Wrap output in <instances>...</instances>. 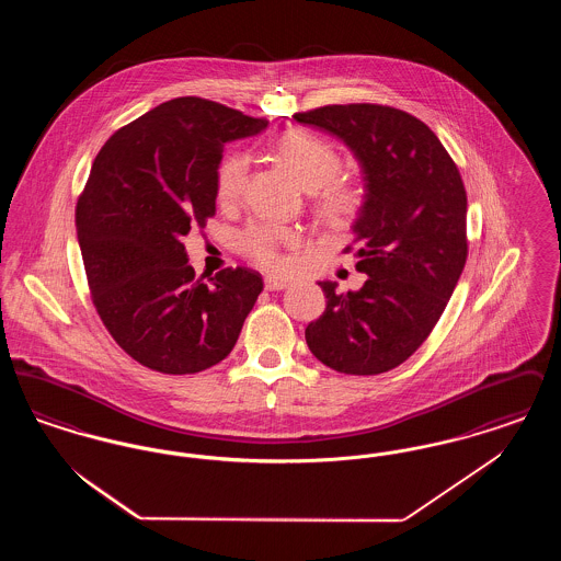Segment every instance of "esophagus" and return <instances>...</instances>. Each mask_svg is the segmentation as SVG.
<instances>
[{"instance_id":"34e87169","label":"esophagus","mask_w":561,"mask_h":561,"mask_svg":"<svg viewBox=\"0 0 561 561\" xmlns=\"http://www.w3.org/2000/svg\"><path fill=\"white\" fill-rule=\"evenodd\" d=\"M265 288H267L268 293L284 290V288H288V282L282 279V277H275V275H267V277H265Z\"/></svg>"}]
</instances>
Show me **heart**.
<instances>
[{
    "instance_id": "b5f03b06",
    "label": "heart",
    "mask_w": 561,
    "mask_h": 561,
    "mask_svg": "<svg viewBox=\"0 0 561 561\" xmlns=\"http://www.w3.org/2000/svg\"><path fill=\"white\" fill-rule=\"evenodd\" d=\"M277 153L293 168L298 181L307 188H318V210L328 222H343L362 206V188L347 179L336 176L341 170L339 151L316 134L290 130L277 140ZM248 176V156L231 153L218 163L216 170V199L233 204L240 199ZM298 236L293 229L256 220L240 233L243 254L256 265L279 268L284 265L282 248L296 245Z\"/></svg>"
}]
</instances>
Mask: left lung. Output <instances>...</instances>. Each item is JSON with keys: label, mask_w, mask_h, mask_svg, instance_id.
<instances>
[{"label": "left lung", "mask_w": 561, "mask_h": 561, "mask_svg": "<svg viewBox=\"0 0 561 561\" xmlns=\"http://www.w3.org/2000/svg\"><path fill=\"white\" fill-rule=\"evenodd\" d=\"M294 119L341 138L366 181L353 243L368 279L347 294L320 282L325 311L307 325V345L336 373H389L427 341L467 263L460 172L427 124L401 108L328 105Z\"/></svg>", "instance_id": "1"}]
</instances>
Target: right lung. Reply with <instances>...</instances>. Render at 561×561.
Here are the masks:
<instances>
[{
  "mask_svg": "<svg viewBox=\"0 0 561 561\" xmlns=\"http://www.w3.org/2000/svg\"><path fill=\"white\" fill-rule=\"evenodd\" d=\"M267 124L183 96L119 128L92 163L76 208L92 302L113 341L149 370L202 373L238 343L261 273L222 268L208 286L183 238L216 213L225 145Z\"/></svg>",
  "mask_w": 561,
  "mask_h": 561,
  "instance_id": "add662e5",
  "label": "right lung"
}]
</instances>
